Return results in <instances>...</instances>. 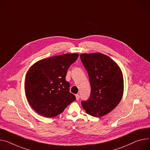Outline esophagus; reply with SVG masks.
I'll return each instance as SVG.
<instances>
[{"instance_id": "obj_1", "label": "esophagus", "mask_w": 150, "mask_h": 150, "mask_svg": "<svg viewBox=\"0 0 150 150\" xmlns=\"http://www.w3.org/2000/svg\"><path fill=\"white\" fill-rule=\"evenodd\" d=\"M76 100H79V98H80V96L79 94H76Z\"/></svg>"}]
</instances>
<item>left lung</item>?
Returning a JSON list of instances; mask_svg holds the SVG:
<instances>
[{
    "label": "left lung",
    "mask_w": 150,
    "mask_h": 150,
    "mask_svg": "<svg viewBox=\"0 0 150 150\" xmlns=\"http://www.w3.org/2000/svg\"><path fill=\"white\" fill-rule=\"evenodd\" d=\"M88 72L90 97L81 104L86 112L95 117L108 114L119 104L124 92L122 73L119 66L106 54L94 53L80 54Z\"/></svg>",
    "instance_id": "1"
}]
</instances>
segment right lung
<instances>
[{
    "label": "right lung",
    "instance_id": "obj_1",
    "mask_svg": "<svg viewBox=\"0 0 150 150\" xmlns=\"http://www.w3.org/2000/svg\"><path fill=\"white\" fill-rule=\"evenodd\" d=\"M78 56L77 53L55 56L40 60L29 68L25 79V93L38 113L47 118L56 117L76 100L65 77Z\"/></svg>",
    "mask_w": 150,
    "mask_h": 150
}]
</instances>
